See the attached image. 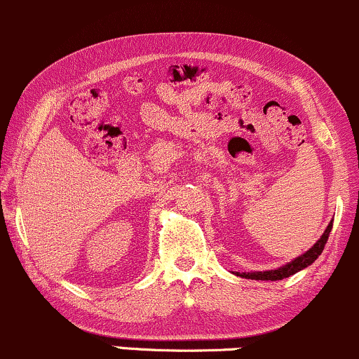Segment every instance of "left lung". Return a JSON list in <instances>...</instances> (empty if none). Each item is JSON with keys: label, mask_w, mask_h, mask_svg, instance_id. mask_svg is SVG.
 <instances>
[{"label": "left lung", "mask_w": 359, "mask_h": 359, "mask_svg": "<svg viewBox=\"0 0 359 359\" xmlns=\"http://www.w3.org/2000/svg\"><path fill=\"white\" fill-rule=\"evenodd\" d=\"M331 229H332V220H331V222H329L327 229H325L324 233H322V236H320V239L317 241V243L313 244L307 252H304V255H302V256L295 257V259L290 261V263L285 264V266H280V268H276V269H269V271L241 273V275H237V276L248 278V280L276 281V280H283V278H288V276L295 275V273H299L300 269L310 266V264H312L313 261H316L317 257L322 255V251H324V245H325V243H327V239H329V233H331Z\"/></svg>", "instance_id": "left-lung-1"}]
</instances>
